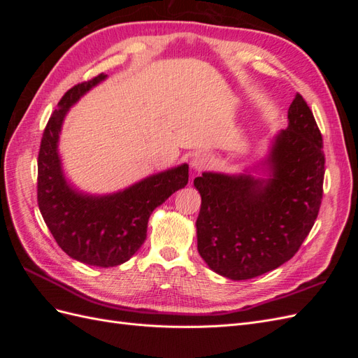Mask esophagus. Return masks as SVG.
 <instances>
[{
	"mask_svg": "<svg viewBox=\"0 0 358 358\" xmlns=\"http://www.w3.org/2000/svg\"><path fill=\"white\" fill-rule=\"evenodd\" d=\"M209 164H210V158L208 154H204V152L196 154L191 159V169L196 173H200L201 170L208 169Z\"/></svg>",
	"mask_w": 358,
	"mask_h": 358,
	"instance_id": "esophagus-1",
	"label": "esophagus"
}]
</instances>
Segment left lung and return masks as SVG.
<instances>
[{"instance_id":"1","label":"left lung","mask_w":358,"mask_h":358,"mask_svg":"<svg viewBox=\"0 0 358 358\" xmlns=\"http://www.w3.org/2000/svg\"><path fill=\"white\" fill-rule=\"evenodd\" d=\"M322 137L300 94L288 125L266 155L243 173L203 171L197 249L210 270L233 280L252 279L294 257L315 222L322 199Z\"/></svg>"}]
</instances>
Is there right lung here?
Here are the masks:
<instances>
[{"label":"right lung","instance_id":"add662e5","mask_svg":"<svg viewBox=\"0 0 358 358\" xmlns=\"http://www.w3.org/2000/svg\"><path fill=\"white\" fill-rule=\"evenodd\" d=\"M106 79L107 74H100L66 92L49 119L38 154L37 199L43 220L64 252L96 267L128 262L146 239L150 213L188 183V164L109 194L86 192L67 178L59 154L64 121L71 107Z\"/></svg>","mask_w":358,"mask_h":358}]
</instances>
